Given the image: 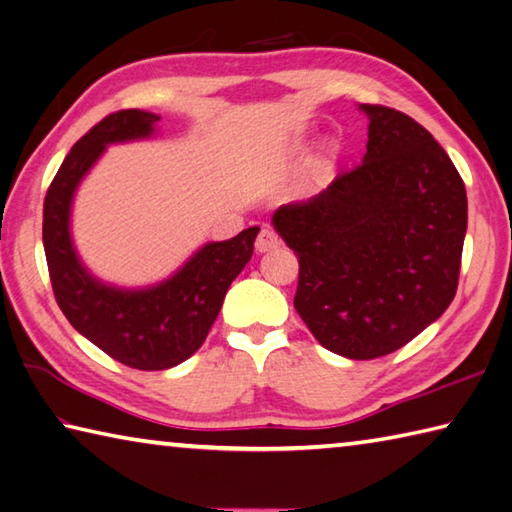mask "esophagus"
<instances>
[{
	"mask_svg": "<svg viewBox=\"0 0 512 512\" xmlns=\"http://www.w3.org/2000/svg\"><path fill=\"white\" fill-rule=\"evenodd\" d=\"M259 253H268V250H275L279 246V237L273 233L270 228H262L257 235V242H255Z\"/></svg>",
	"mask_w": 512,
	"mask_h": 512,
	"instance_id": "1",
	"label": "esophagus"
}]
</instances>
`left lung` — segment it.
<instances>
[{"mask_svg": "<svg viewBox=\"0 0 512 512\" xmlns=\"http://www.w3.org/2000/svg\"><path fill=\"white\" fill-rule=\"evenodd\" d=\"M362 164L308 202L279 206L273 226L299 259L295 310L330 353L375 359L406 346L457 293L468 224L466 186L413 117L362 104Z\"/></svg>", "mask_w": 512, "mask_h": 512, "instance_id": "left-lung-1", "label": "left lung"}]
</instances>
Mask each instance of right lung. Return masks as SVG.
Here are the masks:
<instances>
[{
	"label": "right lung",
	"mask_w": 512,
	"mask_h": 512,
	"mask_svg": "<svg viewBox=\"0 0 512 512\" xmlns=\"http://www.w3.org/2000/svg\"><path fill=\"white\" fill-rule=\"evenodd\" d=\"M157 122L159 115L137 108L104 117L70 148L44 199V250L59 308L77 333L137 370L173 368L204 344L259 233L253 226L204 244L173 277L148 288H117L88 273L70 237L75 190L108 144L146 139Z\"/></svg>",
	"instance_id": "add662e5"
}]
</instances>
